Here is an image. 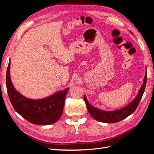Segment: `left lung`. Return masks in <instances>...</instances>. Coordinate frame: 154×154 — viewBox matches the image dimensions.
Wrapping results in <instances>:
<instances>
[{
	"mask_svg": "<svg viewBox=\"0 0 154 154\" xmlns=\"http://www.w3.org/2000/svg\"><path fill=\"white\" fill-rule=\"evenodd\" d=\"M146 81H147V73L145 75L144 79V84L142 86L139 90L138 94L137 96L133 100L131 103L128 104L125 107L122 108L119 110L114 111H103L95 108L93 106H91L90 103H88L86 96L84 95V100L85 103L86 104L87 109L90 112V114L91 115L95 120L102 122H107V123H113V122H117L122 121V119L126 118L131 115L132 112H134V111L138 107L139 105L140 101L142 97L143 94H144L146 85Z\"/></svg>",
	"mask_w": 154,
	"mask_h": 154,
	"instance_id": "left-lung-1",
	"label": "left lung"
}]
</instances>
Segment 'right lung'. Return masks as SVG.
<instances>
[{"mask_svg":"<svg viewBox=\"0 0 154 154\" xmlns=\"http://www.w3.org/2000/svg\"><path fill=\"white\" fill-rule=\"evenodd\" d=\"M10 65L6 70V84L10 101L15 111L34 125H51L59 120L69 88L60 91L42 100H29L23 97L14 88L10 76Z\"/></svg>","mask_w":154,"mask_h":154,"instance_id":"add662e5","label":"right lung"}]
</instances>
